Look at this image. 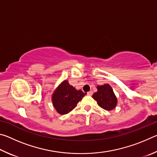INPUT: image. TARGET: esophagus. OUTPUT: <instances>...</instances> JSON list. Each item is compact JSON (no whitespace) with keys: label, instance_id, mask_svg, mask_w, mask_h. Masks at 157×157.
Instances as JSON below:
<instances>
[{"label":"esophagus","instance_id":"1","mask_svg":"<svg viewBox=\"0 0 157 157\" xmlns=\"http://www.w3.org/2000/svg\"><path fill=\"white\" fill-rule=\"evenodd\" d=\"M93 94H94V92H93L92 91H90L89 92H87V95H90V96H91V95H93Z\"/></svg>","mask_w":157,"mask_h":157}]
</instances>
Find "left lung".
I'll return each mask as SVG.
<instances>
[{
    "instance_id": "8db88e82",
    "label": "left lung",
    "mask_w": 157,
    "mask_h": 157,
    "mask_svg": "<svg viewBox=\"0 0 157 157\" xmlns=\"http://www.w3.org/2000/svg\"><path fill=\"white\" fill-rule=\"evenodd\" d=\"M98 91L93 95V98L98 105L105 110H112L117 105V98L109 84L97 86Z\"/></svg>"
}]
</instances>
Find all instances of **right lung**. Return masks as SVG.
<instances>
[{
  "mask_svg": "<svg viewBox=\"0 0 157 157\" xmlns=\"http://www.w3.org/2000/svg\"><path fill=\"white\" fill-rule=\"evenodd\" d=\"M84 95L86 94L81 90H76L69 84L68 81L65 80L55 90L52 100L57 112L63 115L72 111Z\"/></svg>",
  "mask_w": 157,
  "mask_h": 157,
  "instance_id": "obj_1",
  "label": "right lung"
}]
</instances>
